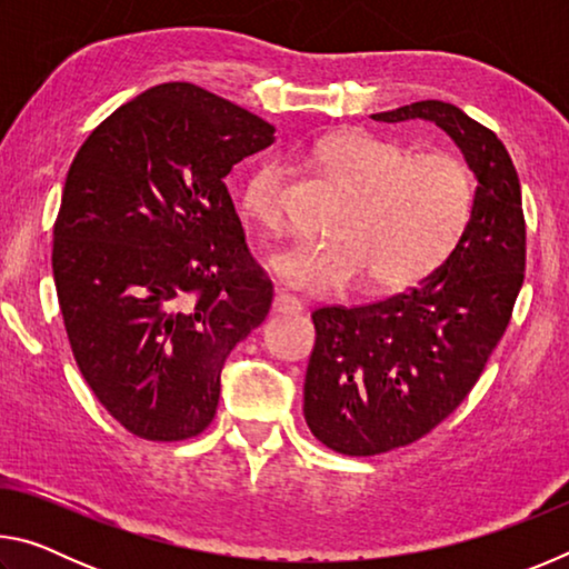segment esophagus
<instances>
[{
  "label": "esophagus",
  "mask_w": 569,
  "mask_h": 569,
  "mask_svg": "<svg viewBox=\"0 0 569 569\" xmlns=\"http://www.w3.org/2000/svg\"><path fill=\"white\" fill-rule=\"evenodd\" d=\"M301 301H298L296 296H291V293H283V291H278L276 296H273V311L276 313H298L301 311Z\"/></svg>",
  "instance_id": "esophagus-1"
}]
</instances>
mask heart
<instances>
[{"label": "heart", "mask_w": 569, "mask_h": 569, "mask_svg": "<svg viewBox=\"0 0 569 569\" xmlns=\"http://www.w3.org/2000/svg\"><path fill=\"white\" fill-rule=\"evenodd\" d=\"M316 158L349 190L329 228L331 243L278 250L271 268L288 286L336 296L366 281L393 293L421 283L447 263L465 238L477 203V180L451 152H411L369 130H343L316 146ZM246 216L266 230L286 226L283 170L266 162L248 178Z\"/></svg>", "instance_id": "b5f03b06"}]
</instances>
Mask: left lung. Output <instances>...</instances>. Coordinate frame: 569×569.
Returning a JSON list of instances; mask_svg holds the SVG:
<instances>
[{"label": "left lung", "instance_id": "obj_1", "mask_svg": "<svg viewBox=\"0 0 569 569\" xmlns=\"http://www.w3.org/2000/svg\"><path fill=\"white\" fill-rule=\"evenodd\" d=\"M371 118L437 122L479 186L461 243L417 288L311 313L303 417L321 445L349 457L407 447L467 399L512 319L527 258L522 190L492 130L441 100Z\"/></svg>", "mask_w": 569, "mask_h": 569}]
</instances>
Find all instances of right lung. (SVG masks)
<instances>
[{
	"instance_id": "add662e5",
	"label": "right lung",
	"mask_w": 569,
	"mask_h": 569,
	"mask_svg": "<svg viewBox=\"0 0 569 569\" xmlns=\"http://www.w3.org/2000/svg\"><path fill=\"white\" fill-rule=\"evenodd\" d=\"M273 132L198 84L166 82L104 118L72 160L57 298L84 381L134 437H198L228 353L268 316L273 283L223 178Z\"/></svg>"
}]
</instances>
